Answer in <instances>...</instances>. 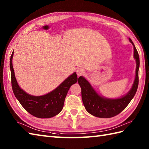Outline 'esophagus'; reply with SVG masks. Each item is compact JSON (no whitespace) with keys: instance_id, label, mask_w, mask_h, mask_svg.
Returning a JSON list of instances; mask_svg holds the SVG:
<instances>
[{"instance_id":"obj_1","label":"esophagus","mask_w":149,"mask_h":149,"mask_svg":"<svg viewBox=\"0 0 149 149\" xmlns=\"http://www.w3.org/2000/svg\"><path fill=\"white\" fill-rule=\"evenodd\" d=\"M85 74V71L83 68H79L77 70V74L78 76H81Z\"/></svg>"}]
</instances>
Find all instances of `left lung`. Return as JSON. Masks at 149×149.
<instances>
[{
	"label": "left lung",
	"instance_id": "8db88e82",
	"mask_svg": "<svg viewBox=\"0 0 149 149\" xmlns=\"http://www.w3.org/2000/svg\"><path fill=\"white\" fill-rule=\"evenodd\" d=\"M134 47V58L136 61V76L130 92L122 98L107 99L98 95L88 81L83 77H79L78 83L81 88V95L83 104L86 110L91 115L100 118H110L118 115L128 105L135 95L138 82V69L140 67L139 54L131 39H129Z\"/></svg>",
	"mask_w": 149,
	"mask_h": 149
}]
</instances>
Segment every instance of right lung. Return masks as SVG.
<instances>
[{
    "label": "right lung",
    "instance_id": "1",
    "mask_svg": "<svg viewBox=\"0 0 149 149\" xmlns=\"http://www.w3.org/2000/svg\"><path fill=\"white\" fill-rule=\"evenodd\" d=\"M13 52L10 58L12 89L20 104L31 115L39 118H50L56 116L63 109L65 99L70 86L78 81L75 72L53 91L43 96H34L27 94L18 86L13 67Z\"/></svg>",
    "mask_w": 149,
    "mask_h": 149
}]
</instances>
